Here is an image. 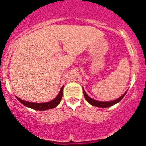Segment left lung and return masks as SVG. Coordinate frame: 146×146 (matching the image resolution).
Wrapping results in <instances>:
<instances>
[{
	"instance_id": "1",
	"label": "left lung",
	"mask_w": 146,
	"mask_h": 146,
	"mask_svg": "<svg viewBox=\"0 0 146 146\" xmlns=\"http://www.w3.org/2000/svg\"><path fill=\"white\" fill-rule=\"evenodd\" d=\"M83 94H84V96L86 98V99L87 100V102L88 103H90L91 104L94 105V106H96V107H99V108H108V107H110V106H113L115 104H116L118 103V102H120L121 99H123V96L126 95V92L123 95L119 97L118 99H115V100H113V101H110V102H99V101H96V100H94V99H91V97H89L88 96L87 94H86V91H84V89H83Z\"/></svg>"
}]
</instances>
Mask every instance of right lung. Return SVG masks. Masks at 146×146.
I'll use <instances>...</instances> for the list:
<instances>
[{
	"instance_id": "obj_1",
	"label": "right lung",
	"mask_w": 146,
	"mask_h": 146,
	"mask_svg": "<svg viewBox=\"0 0 146 146\" xmlns=\"http://www.w3.org/2000/svg\"><path fill=\"white\" fill-rule=\"evenodd\" d=\"M63 88L64 86L61 88L60 92H59L58 95L52 101L48 102L45 103H34V102H30L24 101V100H22L20 98L17 97V100L20 102V103H22L23 104H24L25 106L28 107V108H31L33 110H47L52 109V108H55L58 105L59 103L60 102L62 99V96H63Z\"/></svg>"
}]
</instances>
